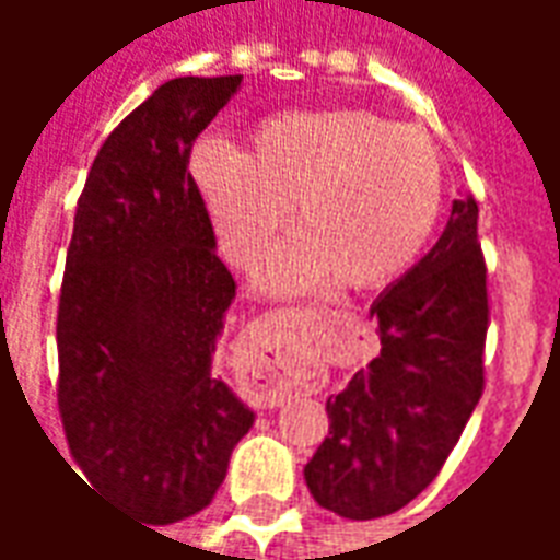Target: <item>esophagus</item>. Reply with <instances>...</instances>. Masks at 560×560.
<instances>
[{
  "mask_svg": "<svg viewBox=\"0 0 560 560\" xmlns=\"http://www.w3.org/2000/svg\"><path fill=\"white\" fill-rule=\"evenodd\" d=\"M248 369H252V377L257 381H267V393L272 396V401L279 399L281 389H288V377H272V357H267V351L260 348V351H252L248 353Z\"/></svg>",
  "mask_w": 560,
  "mask_h": 560,
  "instance_id": "obj_1",
  "label": "esophagus"
}]
</instances>
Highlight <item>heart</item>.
<instances>
[{
	"label": "heart",
	"mask_w": 560,
	"mask_h": 560,
	"mask_svg": "<svg viewBox=\"0 0 560 560\" xmlns=\"http://www.w3.org/2000/svg\"><path fill=\"white\" fill-rule=\"evenodd\" d=\"M191 176L221 252L257 267L281 231L300 233L260 276L272 293L372 291L399 279L444 207L434 140L365 110H288L252 131L245 152L200 140Z\"/></svg>",
	"instance_id": "obj_1"
}]
</instances>
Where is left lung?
Masks as SVG:
<instances>
[{"label":"left lung","mask_w":560,"mask_h":560,"mask_svg":"<svg viewBox=\"0 0 560 560\" xmlns=\"http://www.w3.org/2000/svg\"><path fill=\"white\" fill-rule=\"evenodd\" d=\"M477 200H453L432 252L372 303L381 353L329 396V438L305 465L317 504L396 513L438 477L482 396L489 329Z\"/></svg>","instance_id":"8db88e82"}]
</instances>
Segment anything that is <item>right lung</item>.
Segmentation results:
<instances>
[{"label": "right lung", "mask_w": 560, "mask_h": 560, "mask_svg": "<svg viewBox=\"0 0 560 560\" xmlns=\"http://www.w3.org/2000/svg\"><path fill=\"white\" fill-rule=\"evenodd\" d=\"M243 86L176 78L104 140L74 212L59 296V411L90 486L147 525L200 513L255 411L212 375L236 284L188 173Z\"/></svg>", "instance_id": "right-lung-1"}]
</instances>
